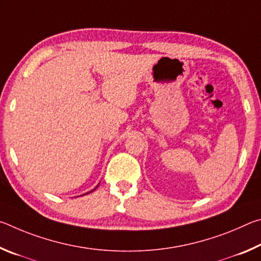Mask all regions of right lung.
Listing matches in <instances>:
<instances>
[{
    "label": "right lung",
    "instance_id": "add662e5",
    "mask_svg": "<svg viewBox=\"0 0 261 261\" xmlns=\"http://www.w3.org/2000/svg\"><path fill=\"white\" fill-rule=\"evenodd\" d=\"M94 190H95V189H94ZM94 190H92V191H94ZM92 191H91V192H92ZM88 193H90V192H88Z\"/></svg>",
    "mask_w": 261,
    "mask_h": 261
}]
</instances>
